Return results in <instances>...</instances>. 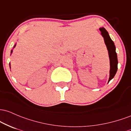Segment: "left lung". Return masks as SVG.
Returning <instances> with one entry per match:
<instances>
[{"label":"left lung","mask_w":131,"mask_h":131,"mask_svg":"<svg viewBox=\"0 0 131 131\" xmlns=\"http://www.w3.org/2000/svg\"><path fill=\"white\" fill-rule=\"evenodd\" d=\"M100 30L101 31V35L105 39V42L106 45L108 53H109L110 60V74L109 81H108L109 82L114 77L117 70V63H118V62H117V54L116 52V47L114 46V42L110 38L108 31L104 28H100Z\"/></svg>","instance_id":"obj_1"}]
</instances>
